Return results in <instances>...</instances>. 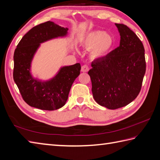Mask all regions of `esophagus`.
<instances>
[{
	"label": "esophagus",
	"mask_w": 160,
	"mask_h": 160,
	"mask_svg": "<svg viewBox=\"0 0 160 160\" xmlns=\"http://www.w3.org/2000/svg\"><path fill=\"white\" fill-rule=\"evenodd\" d=\"M89 70V68L88 66L87 65H84L82 66V68H81V72H87Z\"/></svg>",
	"instance_id": "obj_1"
}]
</instances>
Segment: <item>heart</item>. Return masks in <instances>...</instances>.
Returning a JSON list of instances; mask_svg holds the SVG:
<instances>
[{
    "label": "heart",
    "instance_id": "heart-1",
    "mask_svg": "<svg viewBox=\"0 0 160 160\" xmlns=\"http://www.w3.org/2000/svg\"><path fill=\"white\" fill-rule=\"evenodd\" d=\"M81 45L87 50H91L93 58L104 57L112 48L114 39L108 33L102 31H94L85 35L81 40Z\"/></svg>",
    "mask_w": 160,
    "mask_h": 160
}]
</instances>
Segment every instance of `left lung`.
<instances>
[{
    "label": "left lung",
    "mask_w": 160,
    "mask_h": 160,
    "mask_svg": "<svg viewBox=\"0 0 160 160\" xmlns=\"http://www.w3.org/2000/svg\"><path fill=\"white\" fill-rule=\"evenodd\" d=\"M115 25L121 36L119 46L92 61L88 72L96 102L110 110L127 106L137 98L146 72L142 42L126 25Z\"/></svg>",
    "instance_id": "left-lung-1"
}]
</instances>
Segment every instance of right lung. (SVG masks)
<instances>
[{
	"label": "right lung",
	"mask_w": 160,
	"mask_h": 160,
	"mask_svg": "<svg viewBox=\"0 0 160 160\" xmlns=\"http://www.w3.org/2000/svg\"><path fill=\"white\" fill-rule=\"evenodd\" d=\"M68 28L48 21L31 28L18 44L13 55V80L22 98L30 106L54 110L65 104L74 80L80 75V63L61 68L54 77L46 81L33 78L31 62L40 44L68 35Z\"/></svg>",
	"instance_id": "obj_1"
}]
</instances>
